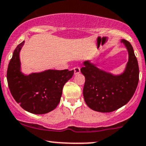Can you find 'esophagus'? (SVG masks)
<instances>
[{
	"mask_svg": "<svg viewBox=\"0 0 146 146\" xmlns=\"http://www.w3.org/2000/svg\"><path fill=\"white\" fill-rule=\"evenodd\" d=\"M73 70H74L75 75H77L78 74V73H80V68L79 67H74V68H73Z\"/></svg>",
	"mask_w": 146,
	"mask_h": 146,
	"instance_id": "obj_1",
	"label": "esophagus"
}]
</instances>
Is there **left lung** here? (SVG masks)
I'll use <instances>...</instances> for the list:
<instances>
[{
  "label": "left lung",
  "instance_id": "1",
  "mask_svg": "<svg viewBox=\"0 0 146 146\" xmlns=\"http://www.w3.org/2000/svg\"><path fill=\"white\" fill-rule=\"evenodd\" d=\"M127 48L129 60L122 74L114 76L99 69L89 61L84 62L81 73L85 77L83 96L87 106L94 111L111 112L124 106L134 95L139 79L137 59L132 45L121 40Z\"/></svg>",
  "mask_w": 146,
  "mask_h": 146
}]
</instances>
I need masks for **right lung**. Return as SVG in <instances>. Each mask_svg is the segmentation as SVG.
<instances>
[{"label":"right lung","instance_id":"obj_1","mask_svg":"<svg viewBox=\"0 0 146 146\" xmlns=\"http://www.w3.org/2000/svg\"><path fill=\"white\" fill-rule=\"evenodd\" d=\"M24 42L14 50L8 65V86L14 100L23 110L35 114H44L58 105L63 86L72 78L74 70H47L25 76L21 71L19 59Z\"/></svg>","mask_w":146,"mask_h":146}]
</instances>
